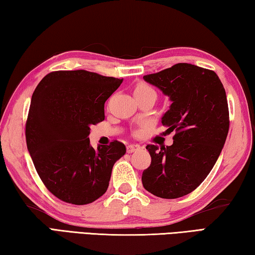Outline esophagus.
I'll return each mask as SVG.
<instances>
[{
    "label": "esophagus",
    "instance_id": "34e87169",
    "mask_svg": "<svg viewBox=\"0 0 255 255\" xmlns=\"http://www.w3.org/2000/svg\"><path fill=\"white\" fill-rule=\"evenodd\" d=\"M138 149H140V146L137 145V144H130V145L127 146V152L128 153H133Z\"/></svg>",
    "mask_w": 255,
    "mask_h": 255
}]
</instances>
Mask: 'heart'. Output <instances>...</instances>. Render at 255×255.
<instances>
[{"label": "heart", "instance_id": "heart-1", "mask_svg": "<svg viewBox=\"0 0 255 255\" xmlns=\"http://www.w3.org/2000/svg\"><path fill=\"white\" fill-rule=\"evenodd\" d=\"M146 89H150L149 86H147V85H144V84H140V85H138L137 88H136V90L135 91H138V90H146Z\"/></svg>", "mask_w": 255, "mask_h": 255}]
</instances>
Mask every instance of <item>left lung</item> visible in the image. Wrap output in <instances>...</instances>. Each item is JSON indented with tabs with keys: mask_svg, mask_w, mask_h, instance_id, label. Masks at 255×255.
<instances>
[{
	"mask_svg": "<svg viewBox=\"0 0 255 255\" xmlns=\"http://www.w3.org/2000/svg\"><path fill=\"white\" fill-rule=\"evenodd\" d=\"M143 79L169 97L161 122L175 135L171 146H146L152 162L141 182L152 195L175 199L199 187L222 153L230 128L226 92L214 71L187 63Z\"/></svg>",
	"mask_w": 255,
	"mask_h": 255,
	"instance_id": "8db88e82",
	"label": "left lung"
}]
</instances>
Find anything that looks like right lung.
Instances as JSON below:
<instances>
[{
    "label": "right lung",
    "mask_w": 255,
    "mask_h": 255,
    "mask_svg": "<svg viewBox=\"0 0 255 255\" xmlns=\"http://www.w3.org/2000/svg\"><path fill=\"white\" fill-rule=\"evenodd\" d=\"M123 80L79 71L47 74L32 94L25 125L30 156L47 189L58 199L86 205L109 187L112 167L126 146L112 141L94 149L92 125L105 120V103Z\"/></svg>",
    "instance_id": "obj_1"
}]
</instances>
